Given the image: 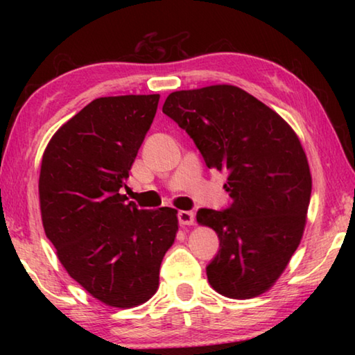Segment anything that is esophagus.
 <instances>
[{
  "mask_svg": "<svg viewBox=\"0 0 355 355\" xmlns=\"http://www.w3.org/2000/svg\"><path fill=\"white\" fill-rule=\"evenodd\" d=\"M194 219H196V216L192 211H180L178 213V222H180V225H183V227L194 224Z\"/></svg>",
  "mask_w": 355,
  "mask_h": 355,
  "instance_id": "obj_1",
  "label": "esophagus"
}]
</instances>
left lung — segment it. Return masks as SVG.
<instances>
[{
  "label": "left lung",
  "instance_id": "8db88e82",
  "mask_svg": "<svg viewBox=\"0 0 355 355\" xmlns=\"http://www.w3.org/2000/svg\"><path fill=\"white\" fill-rule=\"evenodd\" d=\"M163 112L186 130L209 169L227 172L232 207L202 208L220 249L208 264L214 291L252 299L271 290L302 239L311 196L307 155L271 107L232 84L177 91Z\"/></svg>",
  "mask_w": 355,
  "mask_h": 355
}]
</instances>
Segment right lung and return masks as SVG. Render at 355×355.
I'll return each mask as SVG.
<instances>
[{
    "label": "right lung",
    "instance_id": "add662e5",
    "mask_svg": "<svg viewBox=\"0 0 355 355\" xmlns=\"http://www.w3.org/2000/svg\"><path fill=\"white\" fill-rule=\"evenodd\" d=\"M158 101L159 94L95 98L42 156L45 235L70 277L107 307H137L153 296L178 232L177 209H139L120 194Z\"/></svg>",
    "mask_w": 355,
    "mask_h": 355
}]
</instances>
